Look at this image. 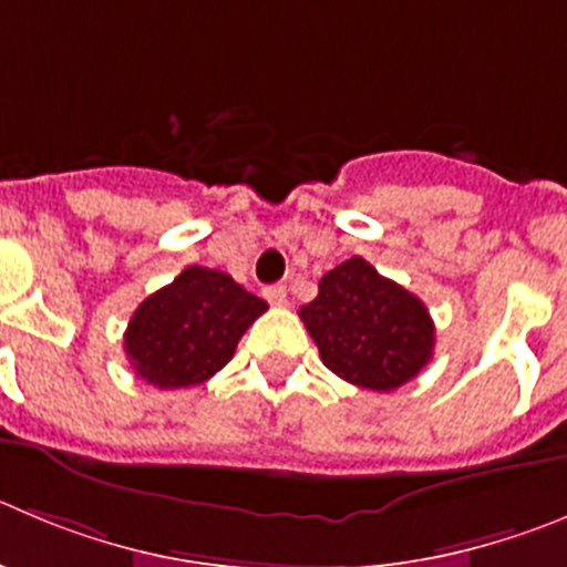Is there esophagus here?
<instances>
[{"instance_id": "1", "label": "esophagus", "mask_w": 567, "mask_h": 567, "mask_svg": "<svg viewBox=\"0 0 567 567\" xmlns=\"http://www.w3.org/2000/svg\"><path fill=\"white\" fill-rule=\"evenodd\" d=\"M262 293H266V299L271 301V305H277V308H285V305H288V288H285V285H268Z\"/></svg>"}]
</instances>
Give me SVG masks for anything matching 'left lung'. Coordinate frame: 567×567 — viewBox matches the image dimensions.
<instances>
[{
  "label": "left lung",
  "mask_w": 567,
  "mask_h": 567,
  "mask_svg": "<svg viewBox=\"0 0 567 567\" xmlns=\"http://www.w3.org/2000/svg\"><path fill=\"white\" fill-rule=\"evenodd\" d=\"M299 316L324 367L361 389H400L422 372L436 343L422 299L380 277L363 257L327 271Z\"/></svg>",
  "instance_id": "1"
}]
</instances>
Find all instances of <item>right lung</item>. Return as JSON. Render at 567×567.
<instances>
[{"mask_svg":"<svg viewBox=\"0 0 567 567\" xmlns=\"http://www.w3.org/2000/svg\"><path fill=\"white\" fill-rule=\"evenodd\" d=\"M266 310L229 274L189 266L134 310L125 355L136 378L158 389L198 385L231 361L243 332Z\"/></svg>","mask_w":567,"mask_h":567,"instance_id":"obj_1","label":"right lung"}]
</instances>
